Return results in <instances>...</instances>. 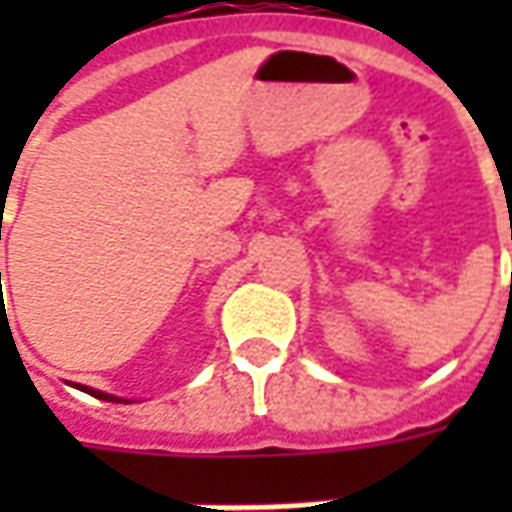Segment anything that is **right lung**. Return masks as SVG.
Here are the masks:
<instances>
[{"instance_id": "add662e5", "label": "right lung", "mask_w": 512, "mask_h": 512, "mask_svg": "<svg viewBox=\"0 0 512 512\" xmlns=\"http://www.w3.org/2000/svg\"><path fill=\"white\" fill-rule=\"evenodd\" d=\"M76 389H82V392H87V395L98 397V400H106V403H131V400H126V397H117V395H109V392H101V389H93V386H84V384H73Z\"/></svg>"}]
</instances>
